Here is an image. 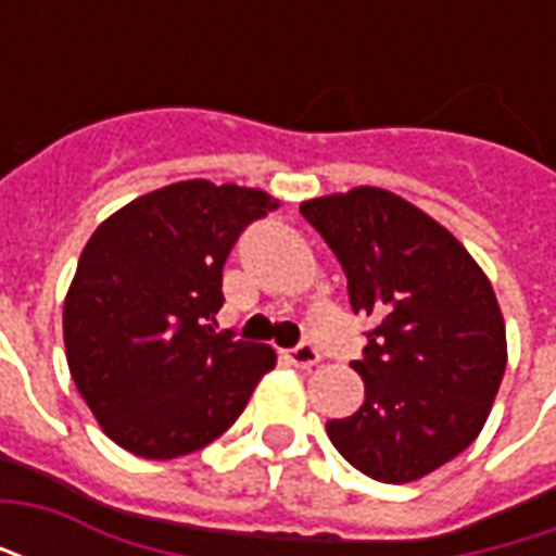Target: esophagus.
Wrapping results in <instances>:
<instances>
[{"label":"esophagus","mask_w":556,"mask_h":556,"mask_svg":"<svg viewBox=\"0 0 556 556\" xmlns=\"http://www.w3.org/2000/svg\"><path fill=\"white\" fill-rule=\"evenodd\" d=\"M289 363L291 366H298V369H313L315 363L321 361V351L315 349L309 339H303L301 345H294V349H289Z\"/></svg>","instance_id":"esophagus-1"}]
</instances>
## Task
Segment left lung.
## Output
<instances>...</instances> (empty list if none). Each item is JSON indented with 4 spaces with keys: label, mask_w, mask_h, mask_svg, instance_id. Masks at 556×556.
<instances>
[{
    "label": "left lung",
    "mask_w": 556,
    "mask_h": 556,
    "mask_svg": "<svg viewBox=\"0 0 556 556\" xmlns=\"http://www.w3.org/2000/svg\"><path fill=\"white\" fill-rule=\"evenodd\" d=\"M349 277L351 309L369 318L351 366L366 399L330 419L339 453L378 482H410L477 441L506 369L494 289L441 223L405 199L357 187L301 205Z\"/></svg>",
    "instance_id": "8db88e82"
}]
</instances>
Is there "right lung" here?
<instances>
[{
    "label": "right lung",
    "mask_w": 556,
    "mask_h": 556,
    "mask_svg": "<svg viewBox=\"0 0 556 556\" xmlns=\"http://www.w3.org/2000/svg\"><path fill=\"white\" fill-rule=\"evenodd\" d=\"M277 202L235 184L181 181L101 223L65 298L79 396L127 453L178 458L241 417L277 354L214 330L223 265Z\"/></svg>",
    "instance_id": "obj_1"
}]
</instances>
